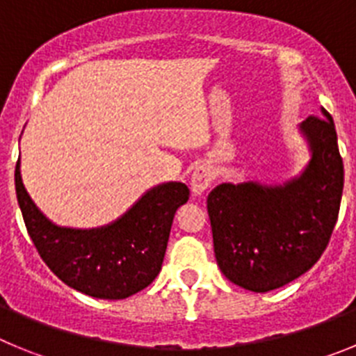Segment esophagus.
<instances>
[{
  "label": "esophagus",
  "mask_w": 356,
  "mask_h": 356,
  "mask_svg": "<svg viewBox=\"0 0 356 356\" xmlns=\"http://www.w3.org/2000/svg\"><path fill=\"white\" fill-rule=\"evenodd\" d=\"M212 180L213 176L209 165H197V168L194 169L193 176H191V188H193V193L196 194V196H201V194L205 193L207 188L210 187Z\"/></svg>",
  "instance_id": "1"
}]
</instances>
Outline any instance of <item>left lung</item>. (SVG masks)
I'll list each match as a JSON object with an SVG mask.
<instances>
[{"instance_id":"left-lung-1","label":"left lung","mask_w":356,"mask_h":356,"mask_svg":"<svg viewBox=\"0 0 356 356\" xmlns=\"http://www.w3.org/2000/svg\"><path fill=\"white\" fill-rule=\"evenodd\" d=\"M321 112L300 127L312 151L303 175L275 187L221 184L207 197L217 266L238 287H284L328 246L341 209L344 165L333 118Z\"/></svg>"}]
</instances>
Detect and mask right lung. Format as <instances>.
<instances>
[{
  "label": "right lung",
  "instance_id": "right-lung-1",
  "mask_svg": "<svg viewBox=\"0 0 356 356\" xmlns=\"http://www.w3.org/2000/svg\"><path fill=\"white\" fill-rule=\"evenodd\" d=\"M15 193L40 259L65 285L99 300H124L156 278L172 217L191 194L178 181L159 185L112 225L72 229L53 225L37 209L21 180L19 160Z\"/></svg>",
  "mask_w": 356,
  "mask_h": 356
}]
</instances>
